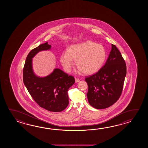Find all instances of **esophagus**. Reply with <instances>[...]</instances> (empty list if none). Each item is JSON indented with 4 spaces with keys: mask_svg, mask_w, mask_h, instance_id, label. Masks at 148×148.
I'll use <instances>...</instances> for the list:
<instances>
[{
    "mask_svg": "<svg viewBox=\"0 0 148 148\" xmlns=\"http://www.w3.org/2000/svg\"><path fill=\"white\" fill-rule=\"evenodd\" d=\"M80 82V79L77 78H75V82Z\"/></svg>",
    "mask_w": 148,
    "mask_h": 148,
    "instance_id": "1",
    "label": "esophagus"
}]
</instances>
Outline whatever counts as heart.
<instances>
[{
    "label": "heart",
    "instance_id": "b5f03b06",
    "mask_svg": "<svg viewBox=\"0 0 148 148\" xmlns=\"http://www.w3.org/2000/svg\"><path fill=\"white\" fill-rule=\"evenodd\" d=\"M106 58L101 45L91 41L73 44L60 56V62L66 73H70L75 60L76 66L86 75H93L101 69Z\"/></svg>",
    "mask_w": 148,
    "mask_h": 148
}]
</instances>
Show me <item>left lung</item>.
<instances>
[{"label": "left lung", "mask_w": 148, "mask_h": 148, "mask_svg": "<svg viewBox=\"0 0 148 148\" xmlns=\"http://www.w3.org/2000/svg\"><path fill=\"white\" fill-rule=\"evenodd\" d=\"M126 75L125 62L116 46L112 44L104 66L96 73L85 78L89 104L96 109H104L116 103L122 94Z\"/></svg>", "instance_id": "left-lung-1"}]
</instances>
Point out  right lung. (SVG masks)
I'll use <instances>...</instances> for the list:
<instances>
[{
  "label": "right lung",
  "instance_id": "add662e5",
  "mask_svg": "<svg viewBox=\"0 0 148 148\" xmlns=\"http://www.w3.org/2000/svg\"><path fill=\"white\" fill-rule=\"evenodd\" d=\"M47 42L40 44L31 51L26 59L23 69V82L29 94L40 106L47 110L59 112L69 104L68 90L75 83L73 76L56 68L49 75L38 77L34 73L32 59L42 51L50 50Z\"/></svg>",
  "mask_w": 148,
  "mask_h": 148
}]
</instances>
